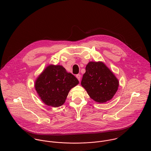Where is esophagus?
<instances>
[{"label": "esophagus", "instance_id": "esophagus-1", "mask_svg": "<svg viewBox=\"0 0 151 151\" xmlns=\"http://www.w3.org/2000/svg\"><path fill=\"white\" fill-rule=\"evenodd\" d=\"M76 78H77V79L79 80V81H81V75L78 74V75H76Z\"/></svg>", "mask_w": 151, "mask_h": 151}]
</instances>
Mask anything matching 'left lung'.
<instances>
[{
    "label": "left lung",
    "instance_id": "left-lung-1",
    "mask_svg": "<svg viewBox=\"0 0 151 151\" xmlns=\"http://www.w3.org/2000/svg\"><path fill=\"white\" fill-rule=\"evenodd\" d=\"M81 85L95 101H109L118 90L119 82L114 74L101 61H90L85 68Z\"/></svg>",
    "mask_w": 151,
    "mask_h": 151
}]
</instances>
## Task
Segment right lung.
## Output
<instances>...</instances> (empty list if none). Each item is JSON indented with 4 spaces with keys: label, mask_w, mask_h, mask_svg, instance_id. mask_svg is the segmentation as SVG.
I'll use <instances>...</instances> for the list:
<instances>
[{
    "label": "right lung",
    "mask_w": 151,
    "mask_h": 151,
    "mask_svg": "<svg viewBox=\"0 0 151 151\" xmlns=\"http://www.w3.org/2000/svg\"><path fill=\"white\" fill-rule=\"evenodd\" d=\"M79 83L78 79L60 65L47 66L35 81V89L42 101L54 107L65 102L71 88Z\"/></svg>",
    "instance_id": "add662e5"
}]
</instances>
